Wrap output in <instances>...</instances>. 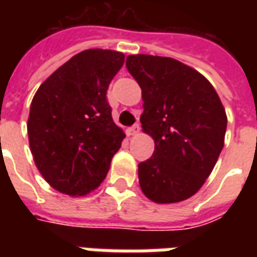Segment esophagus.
Listing matches in <instances>:
<instances>
[{"mask_svg":"<svg viewBox=\"0 0 257 257\" xmlns=\"http://www.w3.org/2000/svg\"><path fill=\"white\" fill-rule=\"evenodd\" d=\"M139 132H140V125L139 124L133 125L132 128L128 129V136H136Z\"/></svg>","mask_w":257,"mask_h":257,"instance_id":"esophagus-1","label":"esophagus"}]
</instances>
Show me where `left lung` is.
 I'll list each match as a JSON object with an SVG mask.
<instances>
[{"instance_id":"left-lung-1","label":"left lung","mask_w":257,"mask_h":257,"mask_svg":"<svg viewBox=\"0 0 257 257\" xmlns=\"http://www.w3.org/2000/svg\"><path fill=\"white\" fill-rule=\"evenodd\" d=\"M126 68L141 88L143 132L155 141L153 156L139 164L141 191L157 204L184 201L215 168L225 109L211 82L175 58L131 54Z\"/></svg>"}]
</instances>
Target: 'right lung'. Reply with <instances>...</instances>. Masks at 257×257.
Listing matches in <instances>:
<instances>
[{
  "label": "right lung",
  "mask_w": 257,
  "mask_h": 257,
  "mask_svg": "<svg viewBox=\"0 0 257 257\" xmlns=\"http://www.w3.org/2000/svg\"><path fill=\"white\" fill-rule=\"evenodd\" d=\"M124 58L116 50H82L54 70L32 100L28 137L34 164L64 195L80 197L100 187L125 139L106 101Z\"/></svg>",
  "instance_id": "1"
}]
</instances>
